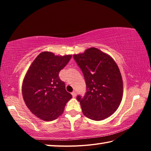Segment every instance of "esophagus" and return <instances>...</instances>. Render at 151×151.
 Wrapping results in <instances>:
<instances>
[{"mask_svg":"<svg viewBox=\"0 0 151 151\" xmlns=\"http://www.w3.org/2000/svg\"><path fill=\"white\" fill-rule=\"evenodd\" d=\"M72 95H73V97H76V91H73V93H72Z\"/></svg>","mask_w":151,"mask_h":151,"instance_id":"1","label":"esophagus"}]
</instances>
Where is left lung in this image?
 <instances>
[{"label": "left lung", "instance_id": "1", "mask_svg": "<svg viewBox=\"0 0 151 151\" xmlns=\"http://www.w3.org/2000/svg\"><path fill=\"white\" fill-rule=\"evenodd\" d=\"M73 58L83 73L86 93L78 95L84 115L101 121L112 115L122 101L123 84L115 61L96 48H89Z\"/></svg>", "mask_w": 151, "mask_h": 151}]
</instances>
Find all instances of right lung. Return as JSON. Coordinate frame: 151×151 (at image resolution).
Segmentation results:
<instances>
[{
	"instance_id": "right-lung-1",
	"label": "right lung",
	"mask_w": 151,
	"mask_h": 151,
	"mask_svg": "<svg viewBox=\"0 0 151 151\" xmlns=\"http://www.w3.org/2000/svg\"><path fill=\"white\" fill-rule=\"evenodd\" d=\"M71 57V55L57 56L45 51L35 58L24 76L22 87L24 103L42 121L57 119L72 98L58 76Z\"/></svg>"
}]
</instances>
